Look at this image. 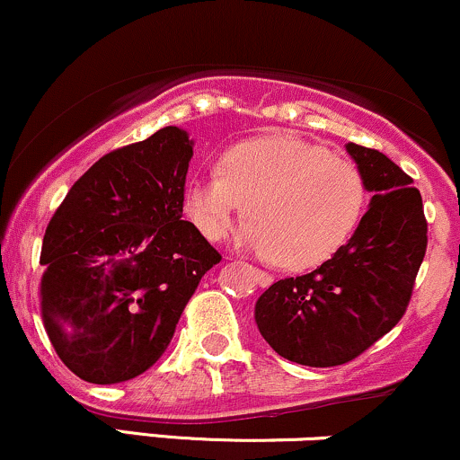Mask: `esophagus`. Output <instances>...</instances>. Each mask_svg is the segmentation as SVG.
Returning a JSON list of instances; mask_svg holds the SVG:
<instances>
[{"instance_id":"34e87169","label":"esophagus","mask_w":460,"mask_h":460,"mask_svg":"<svg viewBox=\"0 0 460 460\" xmlns=\"http://www.w3.org/2000/svg\"><path fill=\"white\" fill-rule=\"evenodd\" d=\"M252 274H255V279H257V283L261 285V288H268V285H272V274H268V272H263V270H252Z\"/></svg>"}]
</instances>
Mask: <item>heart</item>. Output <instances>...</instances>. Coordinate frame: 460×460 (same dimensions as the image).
<instances>
[{"label": "heart", "instance_id": "1", "mask_svg": "<svg viewBox=\"0 0 460 460\" xmlns=\"http://www.w3.org/2000/svg\"><path fill=\"white\" fill-rule=\"evenodd\" d=\"M367 188L352 162L294 136L248 140L226 151L223 168L186 186V212L209 240H220L244 212L237 244L283 268L303 270L329 260L355 231Z\"/></svg>", "mask_w": 460, "mask_h": 460}]
</instances>
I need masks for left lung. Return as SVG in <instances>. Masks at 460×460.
<instances>
[{
  "instance_id": "1",
  "label": "left lung",
  "mask_w": 460,
  "mask_h": 460,
  "mask_svg": "<svg viewBox=\"0 0 460 460\" xmlns=\"http://www.w3.org/2000/svg\"><path fill=\"white\" fill-rule=\"evenodd\" d=\"M346 151L372 192L355 234L315 270L272 283L255 305L272 350L309 367L352 361L398 324L429 242L413 179L381 151L355 142Z\"/></svg>"
}]
</instances>
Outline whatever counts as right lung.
Returning a JSON list of instances; mask_svg holds the SVG:
<instances>
[{"label":"right lung","mask_w":460,"mask_h":460,"mask_svg":"<svg viewBox=\"0 0 460 460\" xmlns=\"http://www.w3.org/2000/svg\"><path fill=\"white\" fill-rule=\"evenodd\" d=\"M194 142L164 128L94 162L43 237L40 314L82 381L140 376L164 355L203 274L223 257L183 214Z\"/></svg>","instance_id":"add662e5"}]
</instances>
